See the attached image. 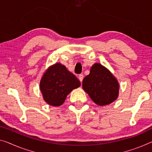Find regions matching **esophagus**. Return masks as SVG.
<instances>
[{"instance_id": "34e87169", "label": "esophagus", "mask_w": 152, "mask_h": 152, "mask_svg": "<svg viewBox=\"0 0 152 152\" xmlns=\"http://www.w3.org/2000/svg\"><path fill=\"white\" fill-rule=\"evenodd\" d=\"M83 79V74L79 75V81H81V82H82Z\"/></svg>"}]
</instances>
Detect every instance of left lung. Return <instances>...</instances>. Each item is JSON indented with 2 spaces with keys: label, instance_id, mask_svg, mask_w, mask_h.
I'll return each mask as SVG.
<instances>
[{
  "label": "left lung",
  "instance_id": "obj_1",
  "mask_svg": "<svg viewBox=\"0 0 152 152\" xmlns=\"http://www.w3.org/2000/svg\"><path fill=\"white\" fill-rule=\"evenodd\" d=\"M82 87L91 99L100 106L115 101L120 90L118 79L108 69L99 63H95L91 67L90 74L83 79Z\"/></svg>",
  "mask_w": 152,
  "mask_h": 152
}]
</instances>
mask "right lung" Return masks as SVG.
Listing matches in <instances>:
<instances>
[{"instance_id":"obj_1","label":"right lung","mask_w":152,"mask_h":152,"mask_svg":"<svg viewBox=\"0 0 152 152\" xmlns=\"http://www.w3.org/2000/svg\"><path fill=\"white\" fill-rule=\"evenodd\" d=\"M81 86L80 81L60 63L50 66L40 80L39 88L45 101L51 106L58 107L64 102L70 92Z\"/></svg>"}]
</instances>
